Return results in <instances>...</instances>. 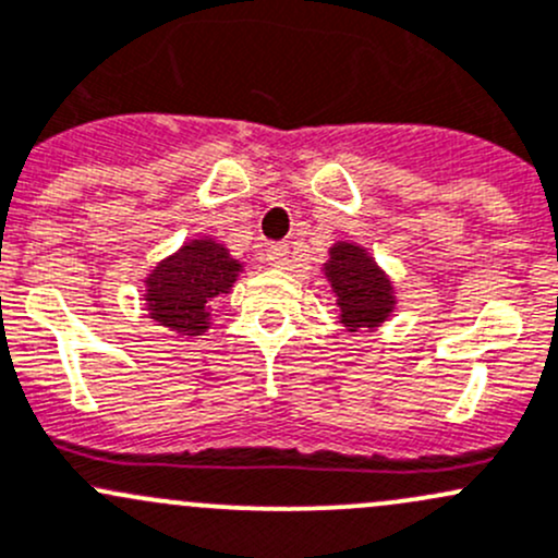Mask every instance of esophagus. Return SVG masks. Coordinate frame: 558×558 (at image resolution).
<instances>
[{
    "mask_svg": "<svg viewBox=\"0 0 558 558\" xmlns=\"http://www.w3.org/2000/svg\"><path fill=\"white\" fill-rule=\"evenodd\" d=\"M267 262L272 264V267L283 269L286 264H289V243H275L267 248Z\"/></svg>",
    "mask_w": 558,
    "mask_h": 558,
    "instance_id": "esophagus-1",
    "label": "esophagus"
}]
</instances>
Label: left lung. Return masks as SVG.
<instances>
[{"mask_svg": "<svg viewBox=\"0 0 558 558\" xmlns=\"http://www.w3.org/2000/svg\"><path fill=\"white\" fill-rule=\"evenodd\" d=\"M324 275L331 283L344 331H374L396 313V289L390 275L363 245L337 240L328 248Z\"/></svg>", "mask_w": 558, "mask_h": 558, "instance_id": "obj_1", "label": "left lung"}]
</instances>
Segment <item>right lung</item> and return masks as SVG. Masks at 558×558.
Segmentation results:
<instances>
[{
    "mask_svg": "<svg viewBox=\"0 0 558 558\" xmlns=\"http://www.w3.org/2000/svg\"><path fill=\"white\" fill-rule=\"evenodd\" d=\"M240 272L243 264L232 259L219 240H186L144 278L149 318L179 337H203L210 328L208 304L230 294Z\"/></svg>",
    "mask_w": 558,
    "mask_h": 558,
    "instance_id": "obj_1",
    "label": "right lung"
}]
</instances>
